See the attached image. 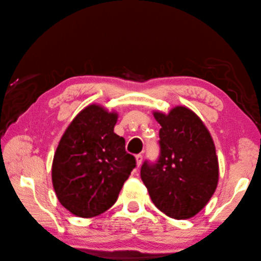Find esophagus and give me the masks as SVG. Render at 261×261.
I'll return each mask as SVG.
<instances>
[{
    "instance_id": "obj_1",
    "label": "esophagus",
    "mask_w": 261,
    "mask_h": 261,
    "mask_svg": "<svg viewBox=\"0 0 261 261\" xmlns=\"http://www.w3.org/2000/svg\"><path fill=\"white\" fill-rule=\"evenodd\" d=\"M141 162H143V155H140V154H138V155H136V164H137V167H140L141 165Z\"/></svg>"
}]
</instances>
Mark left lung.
Listing matches in <instances>:
<instances>
[{"label": "left lung", "mask_w": 261, "mask_h": 261, "mask_svg": "<svg viewBox=\"0 0 261 261\" xmlns=\"http://www.w3.org/2000/svg\"><path fill=\"white\" fill-rule=\"evenodd\" d=\"M161 125V155L145 162L140 176L160 211L182 220L197 215L215 194L219 180L216 146L204 123L186 106L154 111Z\"/></svg>", "instance_id": "1"}]
</instances>
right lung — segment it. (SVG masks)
Here are the masks:
<instances>
[{
	"mask_svg": "<svg viewBox=\"0 0 261 261\" xmlns=\"http://www.w3.org/2000/svg\"><path fill=\"white\" fill-rule=\"evenodd\" d=\"M118 114L91 103L69 123L57 147L51 177L57 198L74 216L92 218L116 202L136 160L114 132Z\"/></svg>",
	"mask_w": 261,
	"mask_h": 261,
	"instance_id": "obj_1",
	"label": "right lung"
}]
</instances>
